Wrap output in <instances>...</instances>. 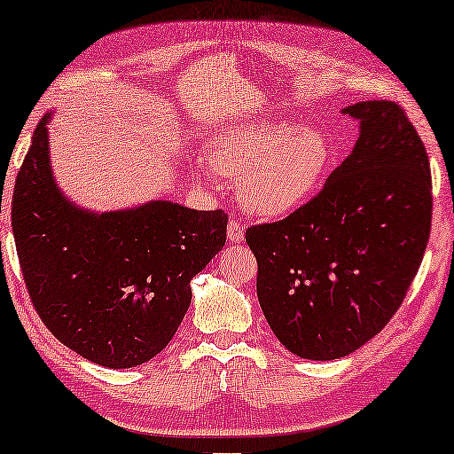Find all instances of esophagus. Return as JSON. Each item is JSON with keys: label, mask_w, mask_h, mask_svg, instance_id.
<instances>
[{"label": "esophagus", "mask_w": 454, "mask_h": 454, "mask_svg": "<svg viewBox=\"0 0 454 454\" xmlns=\"http://www.w3.org/2000/svg\"><path fill=\"white\" fill-rule=\"evenodd\" d=\"M244 233H246V225L241 223L239 219H235V216H231L227 223V238L233 241V244H238V241L244 239Z\"/></svg>", "instance_id": "esophagus-1"}]
</instances>
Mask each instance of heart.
Masks as SVG:
<instances>
[{"instance_id": "b5f03b06", "label": "heart", "mask_w": 454, "mask_h": 454, "mask_svg": "<svg viewBox=\"0 0 454 454\" xmlns=\"http://www.w3.org/2000/svg\"><path fill=\"white\" fill-rule=\"evenodd\" d=\"M208 157L216 173L238 179L239 200L252 215L285 216L318 190L331 145L320 129L260 120L216 136Z\"/></svg>"}]
</instances>
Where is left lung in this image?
Returning a JSON list of instances; mask_svg holds the SVG:
<instances>
[{
	"mask_svg": "<svg viewBox=\"0 0 454 454\" xmlns=\"http://www.w3.org/2000/svg\"><path fill=\"white\" fill-rule=\"evenodd\" d=\"M356 148L318 194L277 223L252 225L258 301L295 356L339 359L376 337L418 275L432 227V176L405 109L362 101Z\"/></svg>",
	"mask_w": 454,
	"mask_h": 454,
	"instance_id": "obj_1",
	"label": "left lung"
}]
</instances>
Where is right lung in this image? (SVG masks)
<instances>
[{
  "mask_svg": "<svg viewBox=\"0 0 454 454\" xmlns=\"http://www.w3.org/2000/svg\"><path fill=\"white\" fill-rule=\"evenodd\" d=\"M43 117L18 171L12 229L30 301L55 339L105 368H134L173 339L190 281L227 238L223 210L157 200L92 215L53 184Z\"/></svg>",
  "mask_w": 454,
  "mask_h": 454,
  "instance_id": "1",
  "label": "right lung"
}]
</instances>
